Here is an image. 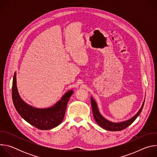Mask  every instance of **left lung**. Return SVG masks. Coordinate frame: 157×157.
<instances>
[{
    "mask_svg": "<svg viewBox=\"0 0 157 157\" xmlns=\"http://www.w3.org/2000/svg\"><path fill=\"white\" fill-rule=\"evenodd\" d=\"M91 106H92V109H93V116H94V118L95 121L98 124V125H99L104 129L107 130H109V131H120V130H122L125 129V128H127L130 125H131L133 122V121L137 119V117L140 114L141 111L143 109L144 105V102H145V101H144L140 109L139 110L138 113L135 116H134L133 117H132L131 119H128L126 121L121 122H119V123H116V122H110V121L105 119L100 114V112L99 111L97 104H96V101H94V99L92 97L91 98Z\"/></svg>",
    "mask_w": 157,
    "mask_h": 157,
    "instance_id": "1",
    "label": "left lung"
}]
</instances>
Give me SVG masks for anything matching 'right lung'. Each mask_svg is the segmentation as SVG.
<instances>
[{
  "instance_id": "obj_1",
  "label": "right lung",
  "mask_w": 157,
  "mask_h": 157,
  "mask_svg": "<svg viewBox=\"0 0 157 157\" xmlns=\"http://www.w3.org/2000/svg\"><path fill=\"white\" fill-rule=\"evenodd\" d=\"M15 73L12 82V100L20 116L32 125L40 130H50L61 123L69 99L73 91L67 92L54 105L47 109L33 107L25 102L20 97Z\"/></svg>"
}]
</instances>
